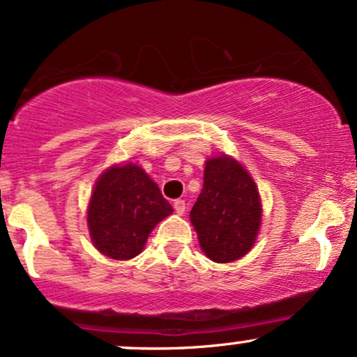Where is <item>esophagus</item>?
I'll return each instance as SVG.
<instances>
[{
	"mask_svg": "<svg viewBox=\"0 0 357 357\" xmlns=\"http://www.w3.org/2000/svg\"><path fill=\"white\" fill-rule=\"evenodd\" d=\"M173 206H174V211L178 214H184V211H186V201L176 199Z\"/></svg>",
	"mask_w": 357,
	"mask_h": 357,
	"instance_id": "34e87169",
	"label": "esophagus"
}]
</instances>
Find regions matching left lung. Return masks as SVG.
<instances>
[{"label": "left lung", "mask_w": 357, "mask_h": 357, "mask_svg": "<svg viewBox=\"0 0 357 357\" xmlns=\"http://www.w3.org/2000/svg\"><path fill=\"white\" fill-rule=\"evenodd\" d=\"M261 197L256 183L234 158L206 161L204 184L191 209L199 246L214 263H231L248 255L261 226Z\"/></svg>", "instance_id": "8db88e82"}]
</instances>
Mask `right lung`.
<instances>
[{
  "mask_svg": "<svg viewBox=\"0 0 357 357\" xmlns=\"http://www.w3.org/2000/svg\"><path fill=\"white\" fill-rule=\"evenodd\" d=\"M171 213V204L143 167L114 165L94 184L88 206L89 236L102 255L126 261L143 251L154 226Z\"/></svg>",
  "mask_w": 357,
  "mask_h": 357,
  "instance_id": "obj_1",
  "label": "right lung"
}]
</instances>
